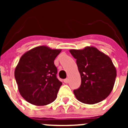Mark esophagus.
I'll return each instance as SVG.
<instances>
[{
    "label": "esophagus",
    "instance_id": "1",
    "mask_svg": "<svg viewBox=\"0 0 128 128\" xmlns=\"http://www.w3.org/2000/svg\"><path fill=\"white\" fill-rule=\"evenodd\" d=\"M68 81H69V80H68V78H66V79H65V80H63V81H64V82H65V83H67V82H68Z\"/></svg>",
    "mask_w": 128,
    "mask_h": 128
}]
</instances>
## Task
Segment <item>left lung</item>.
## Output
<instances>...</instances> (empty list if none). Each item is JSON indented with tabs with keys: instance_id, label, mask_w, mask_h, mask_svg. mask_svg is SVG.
<instances>
[{
	"instance_id": "1",
	"label": "left lung",
	"mask_w": 128,
	"mask_h": 128,
	"mask_svg": "<svg viewBox=\"0 0 128 128\" xmlns=\"http://www.w3.org/2000/svg\"><path fill=\"white\" fill-rule=\"evenodd\" d=\"M76 59L81 84L74 90L79 101L87 104L98 103L106 99L114 88L117 70L110 58L92 46L83 49H70Z\"/></svg>"
}]
</instances>
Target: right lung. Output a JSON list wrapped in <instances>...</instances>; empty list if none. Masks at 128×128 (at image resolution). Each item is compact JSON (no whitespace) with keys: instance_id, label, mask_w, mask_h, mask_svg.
Returning <instances> with one entry per match:
<instances>
[{"instance_id":"add662e5","label":"right lung","mask_w":128,"mask_h":128,"mask_svg":"<svg viewBox=\"0 0 128 128\" xmlns=\"http://www.w3.org/2000/svg\"><path fill=\"white\" fill-rule=\"evenodd\" d=\"M62 49L38 46L22 55L14 70L18 89L22 98L36 106H45L56 99L62 82L56 78L54 61Z\"/></svg>"}]
</instances>
